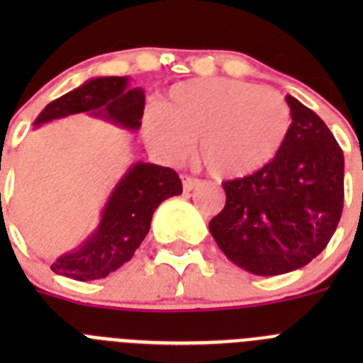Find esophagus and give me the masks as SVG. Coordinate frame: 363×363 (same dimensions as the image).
I'll return each mask as SVG.
<instances>
[{
	"label": "esophagus",
	"mask_w": 363,
	"mask_h": 363,
	"mask_svg": "<svg viewBox=\"0 0 363 363\" xmlns=\"http://www.w3.org/2000/svg\"><path fill=\"white\" fill-rule=\"evenodd\" d=\"M182 184H184V191H192V189L196 187L198 184H200V179L198 178H192V176L189 174H184L182 176Z\"/></svg>",
	"instance_id": "34e87169"
}]
</instances>
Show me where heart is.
<instances>
[{"label": "heart", "instance_id": "heart-1", "mask_svg": "<svg viewBox=\"0 0 363 363\" xmlns=\"http://www.w3.org/2000/svg\"><path fill=\"white\" fill-rule=\"evenodd\" d=\"M289 130V105L280 94L225 78L176 83L163 105H147L142 114V136L156 156L178 163L198 140V158L221 179L264 171Z\"/></svg>", "mask_w": 363, "mask_h": 363}]
</instances>
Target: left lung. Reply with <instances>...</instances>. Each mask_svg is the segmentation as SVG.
<instances>
[{
  "label": "left lung",
  "mask_w": 363,
  "mask_h": 363,
  "mask_svg": "<svg viewBox=\"0 0 363 363\" xmlns=\"http://www.w3.org/2000/svg\"><path fill=\"white\" fill-rule=\"evenodd\" d=\"M289 136L264 171L223 182L225 207L209 223L227 258L258 277L307 265L344 209V152L322 118L287 96Z\"/></svg>",
  "instance_id": "left-lung-1"
}]
</instances>
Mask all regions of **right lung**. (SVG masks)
Instances as JSON below:
<instances>
[{
	"instance_id": "right-lung-1",
	"label": "right lung",
	"mask_w": 363,
	"mask_h": 363,
	"mask_svg": "<svg viewBox=\"0 0 363 363\" xmlns=\"http://www.w3.org/2000/svg\"><path fill=\"white\" fill-rule=\"evenodd\" d=\"M129 78H94L50 101L34 125L91 112L123 129L138 130L145 108V94L140 86L127 89ZM182 194V179L169 167L138 162L120 179L108 196L94 233L72 252L60 256L50 265L56 274L78 281L99 280L133 258L150 229L154 211L163 200Z\"/></svg>"
}]
</instances>
